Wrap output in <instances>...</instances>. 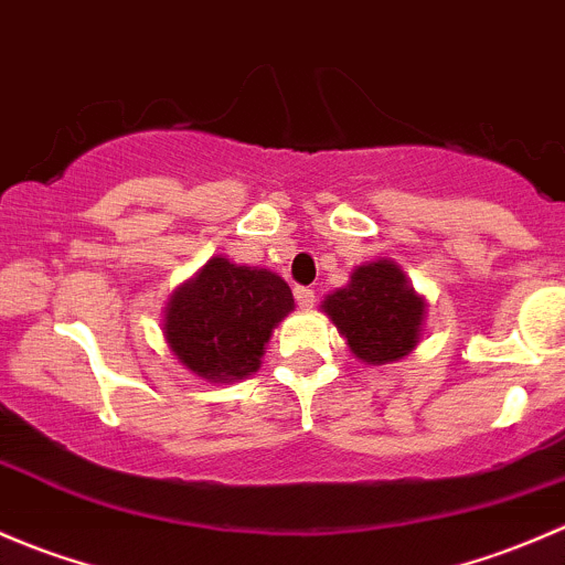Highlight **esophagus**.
Masks as SVG:
<instances>
[{
	"mask_svg": "<svg viewBox=\"0 0 565 565\" xmlns=\"http://www.w3.org/2000/svg\"><path fill=\"white\" fill-rule=\"evenodd\" d=\"M295 300H298L300 309H311V306L317 303V295H315V289H309V287H295Z\"/></svg>",
	"mask_w": 565,
	"mask_h": 565,
	"instance_id": "esophagus-1",
	"label": "esophagus"
}]
</instances>
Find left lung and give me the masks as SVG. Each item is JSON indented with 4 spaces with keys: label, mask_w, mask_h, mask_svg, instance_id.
<instances>
[{
    "label": "left lung",
    "mask_w": 565,
    "mask_h": 565,
    "mask_svg": "<svg viewBox=\"0 0 565 565\" xmlns=\"http://www.w3.org/2000/svg\"><path fill=\"white\" fill-rule=\"evenodd\" d=\"M424 298L413 292L407 276L388 259L372 262L352 273L344 289L330 295L322 309L333 319L350 350L361 361H398L407 355L420 335Z\"/></svg>",
    "instance_id": "obj_1"
}]
</instances>
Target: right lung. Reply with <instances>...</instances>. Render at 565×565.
Listing matches in <instances>:
<instances>
[{
  "label": "right lung",
  "mask_w": 565,
  "mask_h": 565,
  "mask_svg": "<svg viewBox=\"0 0 565 565\" xmlns=\"http://www.w3.org/2000/svg\"><path fill=\"white\" fill-rule=\"evenodd\" d=\"M292 289L270 270L213 256L167 309V341L204 380H243L259 369L273 328L292 311Z\"/></svg>",
  "instance_id": "obj_1"
}]
</instances>
